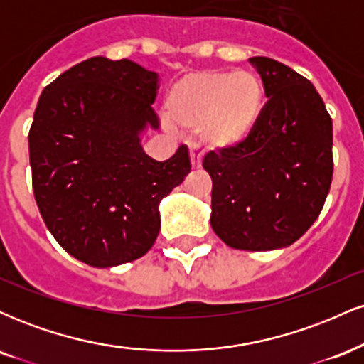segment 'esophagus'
<instances>
[{
	"label": "esophagus",
	"mask_w": 364,
	"mask_h": 364,
	"mask_svg": "<svg viewBox=\"0 0 364 364\" xmlns=\"http://www.w3.org/2000/svg\"><path fill=\"white\" fill-rule=\"evenodd\" d=\"M190 161H191V168L198 169L202 166V152L198 149L191 147L190 149Z\"/></svg>",
	"instance_id": "34e87169"
}]
</instances>
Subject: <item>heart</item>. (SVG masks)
<instances>
[{
    "mask_svg": "<svg viewBox=\"0 0 364 364\" xmlns=\"http://www.w3.org/2000/svg\"><path fill=\"white\" fill-rule=\"evenodd\" d=\"M265 104V87L257 73L196 72L173 85L168 111L176 127L198 132L208 149L237 147L257 128Z\"/></svg>",
    "mask_w": 364,
    "mask_h": 364,
    "instance_id": "obj_1",
    "label": "heart"
}]
</instances>
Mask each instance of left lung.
Returning <instances> with one entry per match:
<instances>
[{
  "label": "left lung",
  "mask_w": 364,
  "mask_h": 364,
  "mask_svg": "<svg viewBox=\"0 0 364 364\" xmlns=\"http://www.w3.org/2000/svg\"><path fill=\"white\" fill-rule=\"evenodd\" d=\"M269 101L243 144L210 150V225L225 245L267 252L298 241L332 185V118L310 80L265 56L250 58Z\"/></svg>",
  "instance_id": "obj_1"
}]
</instances>
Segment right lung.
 I'll return each mask as SVG.
<instances>
[{
    "instance_id": "add662e5",
    "label": "right lung",
    "mask_w": 364,
    "mask_h": 364,
    "mask_svg": "<svg viewBox=\"0 0 364 364\" xmlns=\"http://www.w3.org/2000/svg\"><path fill=\"white\" fill-rule=\"evenodd\" d=\"M159 75L95 56L46 87L28 132L32 188L54 240L87 265L144 257L161 229L159 202L190 173L181 145L156 161L140 133L157 128Z\"/></svg>"
}]
</instances>
